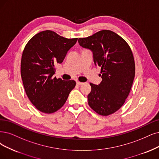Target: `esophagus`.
<instances>
[{
	"label": "esophagus",
	"instance_id": "esophagus-1",
	"mask_svg": "<svg viewBox=\"0 0 159 159\" xmlns=\"http://www.w3.org/2000/svg\"><path fill=\"white\" fill-rule=\"evenodd\" d=\"M83 84V83H81V82H79V81H76V84L77 85H82Z\"/></svg>",
	"mask_w": 159,
	"mask_h": 159
}]
</instances>
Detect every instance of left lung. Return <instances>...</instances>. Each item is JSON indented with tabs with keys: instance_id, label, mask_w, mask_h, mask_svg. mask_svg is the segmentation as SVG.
Listing matches in <instances>:
<instances>
[{
	"instance_id": "left-lung-1",
	"label": "left lung",
	"mask_w": 159,
	"mask_h": 159,
	"mask_svg": "<svg viewBox=\"0 0 159 159\" xmlns=\"http://www.w3.org/2000/svg\"><path fill=\"white\" fill-rule=\"evenodd\" d=\"M78 42L83 48L92 51L95 66L101 67L100 84L90 83L89 105L100 115L113 114L124 104L133 84L135 62L130 46L109 30L80 38Z\"/></svg>"
}]
</instances>
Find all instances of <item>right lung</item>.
<instances>
[{"instance_id":"add662e5","label":"right lung","mask_w":159,"mask_h":159,"mask_svg":"<svg viewBox=\"0 0 159 159\" xmlns=\"http://www.w3.org/2000/svg\"><path fill=\"white\" fill-rule=\"evenodd\" d=\"M77 38L67 39L46 30L35 34L23 50L21 76L29 100L39 111L52 113L60 109L76 85L73 80L54 77L57 63H61Z\"/></svg>"}]
</instances>
